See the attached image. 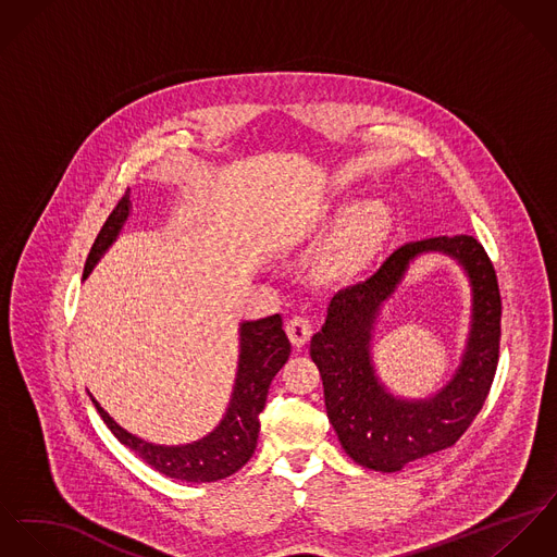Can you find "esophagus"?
<instances>
[{
	"instance_id": "34e87169",
	"label": "esophagus",
	"mask_w": 557,
	"mask_h": 557,
	"mask_svg": "<svg viewBox=\"0 0 557 557\" xmlns=\"http://www.w3.org/2000/svg\"><path fill=\"white\" fill-rule=\"evenodd\" d=\"M286 333L293 342L295 348H301L306 346L311 337V322H309L306 315H293L288 322H286Z\"/></svg>"
}]
</instances>
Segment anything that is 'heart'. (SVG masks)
Wrapping results in <instances>:
<instances>
[{"label": "heart", "mask_w": 557, "mask_h": 557, "mask_svg": "<svg viewBox=\"0 0 557 557\" xmlns=\"http://www.w3.org/2000/svg\"><path fill=\"white\" fill-rule=\"evenodd\" d=\"M339 205H322L309 213L299 237H318L339 213ZM393 228V211L384 200L371 198L350 207L333 226L315 253V275L326 284H346L363 275L384 248Z\"/></svg>", "instance_id": "1"}]
</instances>
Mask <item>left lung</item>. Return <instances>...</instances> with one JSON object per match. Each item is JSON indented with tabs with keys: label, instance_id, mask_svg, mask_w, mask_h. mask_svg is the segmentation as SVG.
I'll use <instances>...</instances> for the list:
<instances>
[{
	"label": "left lung",
	"instance_id": "obj_1",
	"mask_svg": "<svg viewBox=\"0 0 557 557\" xmlns=\"http://www.w3.org/2000/svg\"><path fill=\"white\" fill-rule=\"evenodd\" d=\"M442 252L467 273L473 295L471 331L458 370L430 398L391 394L374 373L372 331L383 304L409 264ZM502 301L494 264L470 235L433 237L395 249L363 284L339 290L326 309L309 355L324 386L326 417L342 448L363 468L397 472L410 461L453 446L483 408L499 352Z\"/></svg>",
	"mask_w": 557,
	"mask_h": 557
}]
</instances>
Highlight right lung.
<instances>
[{"instance_id":"add662e5","label":"right lung","mask_w":557,"mask_h":557,"mask_svg":"<svg viewBox=\"0 0 557 557\" xmlns=\"http://www.w3.org/2000/svg\"><path fill=\"white\" fill-rule=\"evenodd\" d=\"M129 213L132 202L129 194H125L94 242L83 280L89 277L100 258L117 242ZM288 357L290 342L282 329L280 313L239 322V361L228 408L213 432L187 444L169 446L147 442L124 430L91 393L89 399L113 435L153 470L186 483H213L235 474L248 463L258 442V414L264 410L271 380L284 368Z\"/></svg>"}]
</instances>
